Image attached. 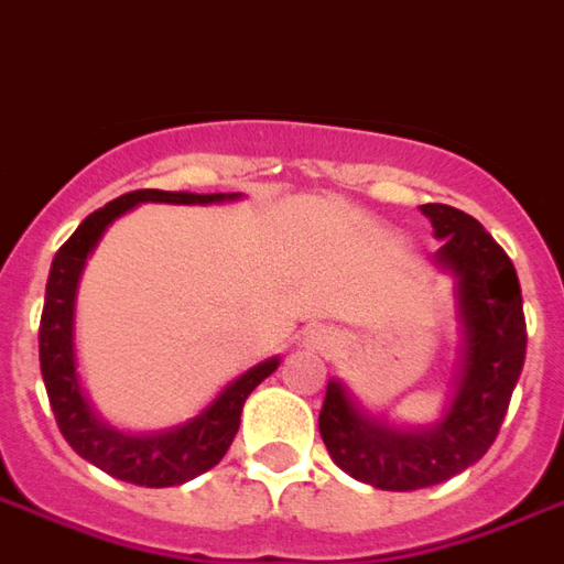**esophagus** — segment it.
Returning <instances> with one entry per match:
<instances>
[{
  "label": "esophagus",
  "instance_id": "obj_1",
  "mask_svg": "<svg viewBox=\"0 0 564 564\" xmlns=\"http://www.w3.org/2000/svg\"><path fill=\"white\" fill-rule=\"evenodd\" d=\"M304 344L311 346V349H332L337 344V335L332 328H314V332H307Z\"/></svg>",
  "mask_w": 564,
  "mask_h": 564
}]
</instances>
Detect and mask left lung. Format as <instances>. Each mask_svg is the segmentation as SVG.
I'll return each mask as SVG.
<instances>
[{
  "label": "left lung",
  "mask_w": 564,
  "mask_h": 564,
  "mask_svg": "<svg viewBox=\"0 0 564 564\" xmlns=\"http://www.w3.org/2000/svg\"><path fill=\"white\" fill-rule=\"evenodd\" d=\"M421 212L442 239L436 262L457 281L463 344L448 410L431 427H388L358 410L337 379H328L319 410V433L332 460L379 490H421L481 460L527 361V316L514 262L460 208L427 203Z\"/></svg>",
  "instance_id": "obj_1"
}]
</instances>
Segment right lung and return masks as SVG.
<instances>
[{
	"label": "right lung",
	"mask_w": 564,
	"mask_h": 564,
	"mask_svg": "<svg viewBox=\"0 0 564 564\" xmlns=\"http://www.w3.org/2000/svg\"><path fill=\"white\" fill-rule=\"evenodd\" d=\"M236 199V194H185V191H131L98 212H91L80 227L53 257L44 295V314L37 328V352H41V377L47 386L50 406L56 415L62 436L68 440L83 460L95 463L112 478L140 487H173L185 484L197 475L208 473L236 440L241 424V406L262 379L271 377L281 358H269L262 365L250 367L236 382H229L218 398L173 431L131 436L110 427L91 410L89 398L83 394L77 377V352H74V304H77V283L83 265L104 229L140 203H176V206H206Z\"/></svg>",
	"instance_id": "obj_1"
}]
</instances>
